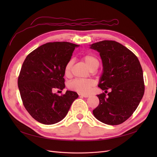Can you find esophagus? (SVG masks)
<instances>
[{
    "label": "esophagus",
    "instance_id": "obj_1",
    "mask_svg": "<svg viewBox=\"0 0 157 157\" xmlns=\"http://www.w3.org/2000/svg\"><path fill=\"white\" fill-rule=\"evenodd\" d=\"M80 96H82V97H84V98H88V97H90V95H88V94H79Z\"/></svg>",
    "mask_w": 157,
    "mask_h": 157
}]
</instances>
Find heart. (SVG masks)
I'll use <instances>...</instances> for the list:
<instances>
[{
	"mask_svg": "<svg viewBox=\"0 0 157 157\" xmlns=\"http://www.w3.org/2000/svg\"><path fill=\"white\" fill-rule=\"evenodd\" d=\"M83 59L91 69L97 68L99 64L98 59L92 55H85L83 56ZM72 65L73 59H69L65 65L63 73L66 77L70 75ZM94 85V80L92 79L75 78L69 82L68 88L80 93H88Z\"/></svg>",
	"mask_w": 157,
	"mask_h": 157,
	"instance_id": "1",
	"label": "heart"
}]
</instances>
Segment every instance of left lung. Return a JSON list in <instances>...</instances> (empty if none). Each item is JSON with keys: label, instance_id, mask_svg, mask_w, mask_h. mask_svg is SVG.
<instances>
[{"label": "left lung", "instance_id": "1", "mask_svg": "<svg viewBox=\"0 0 157 157\" xmlns=\"http://www.w3.org/2000/svg\"><path fill=\"white\" fill-rule=\"evenodd\" d=\"M90 48L99 52L103 72L98 86L111 92L98 95V106L94 117L109 125L122 124L136 111L144 96L143 70L137 56L126 47L114 40H102Z\"/></svg>", "mask_w": 157, "mask_h": 157}]
</instances>
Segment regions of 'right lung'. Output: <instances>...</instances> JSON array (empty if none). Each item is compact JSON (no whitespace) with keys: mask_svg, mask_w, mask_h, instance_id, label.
<instances>
[{"mask_svg":"<svg viewBox=\"0 0 157 157\" xmlns=\"http://www.w3.org/2000/svg\"><path fill=\"white\" fill-rule=\"evenodd\" d=\"M77 46L68 42H48L23 61L17 80L20 96L27 112L42 124H53L63 119L78 96L68 90L61 96L53 93L65 88V65Z\"/></svg>","mask_w":157,"mask_h":157,"instance_id":"1","label":"right lung"}]
</instances>
